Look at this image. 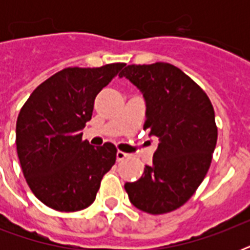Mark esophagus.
Segmentation results:
<instances>
[{"label": "esophagus", "mask_w": 250, "mask_h": 250, "mask_svg": "<svg viewBox=\"0 0 250 250\" xmlns=\"http://www.w3.org/2000/svg\"><path fill=\"white\" fill-rule=\"evenodd\" d=\"M128 157V154L125 152H117V161L118 162H122L123 160H125Z\"/></svg>", "instance_id": "esophagus-1"}]
</instances>
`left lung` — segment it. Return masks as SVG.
Wrapping results in <instances>:
<instances>
[{
	"label": "left lung",
	"mask_w": 250,
	"mask_h": 250,
	"mask_svg": "<svg viewBox=\"0 0 250 250\" xmlns=\"http://www.w3.org/2000/svg\"><path fill=\"white\" fill-rule=\"evenodd\" d=\"M143 93L144 129L158 139L152 165L125 189L135 208L165 214L189 200L211 164L218 129L209 97L170 63L129 64L119 74Z\"/></svg>",
	"instance_id": "1"
}]
</instances>
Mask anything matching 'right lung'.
Here are the masks:
<instances>
[{
  "mask_svg": "<svg viewBox=\"0 0 250 250\" xmlns=\"http://www.w3.org/2000/svg\"><path fill=\"white\" fill-rule=\"evenodd\" d=\"M125 66L64 68L37 86L21 107L15 129L18 158L33 194L49 208H88L115 164V146H92L82 140V129L92 118L96 96Z\"/></svg>",
  "mask_w": 250,
  "mask_h": 250,
  "instance_id": "obj_1",
  "label": "right lung"
}]
</instances>
